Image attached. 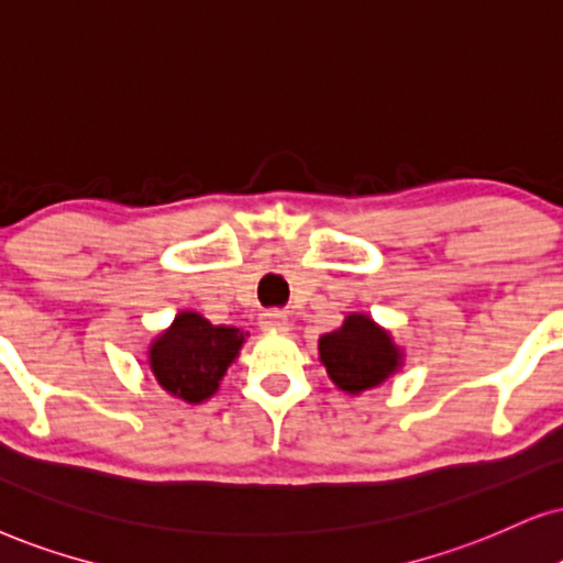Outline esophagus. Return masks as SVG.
Segmentation results:
<instances>
[{
  "mask_svg": "<svg viewBox=\"0 0 563 563\" xmlns=\"http://www.w3.org/2000/svg\"><path fill=\"white\" fill-rule=\"evenodd\" d=\"M260 327L262 330H280L286 332L288 330V317L286 311H265V314L260 317Z\"/></svg>",
  "mask_w": 563,
  "mask_h": 563,
  "instance_id": "obj_1",
  "label": "esophagus"
}]
</instances>
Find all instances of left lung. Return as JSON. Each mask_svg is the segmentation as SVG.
Segmentation results:
<instances>
[{
  "label": "left lung",
  "instance_id": "left-lung-1",
  "mask_svg": "<svg viewBox=\"0 0 563 563\" xmlns=\"http://www.w3.org/2000/svg\"><path fill=\"white\" fill-rule=\"evenodd\" d=\"M319 358L338 389L347 395L379 387L402 366V353L393 343V334L366 314H347L340 330L322 334Z\"/></svg>",
  "mask_w": 563,
  "mask_h": 563
}]
</instances>
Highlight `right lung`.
<instances>
[{"label":"right lung","mask_w":563,"mask_h":563,"mask_svg":"<svg viewBox=\"0 0 563 563\" xmlns=\"http://www.w3.org/2000/svg\"><path fill=\"white\" fill-rule=\"evenodd\" d=\"M246 332L239 327H216L197 311H181L166 332L153 340L147 358L155 379L184 402H205L218 393Z\"/></svg>","instance_id":"add662e5"}]
</instances>
